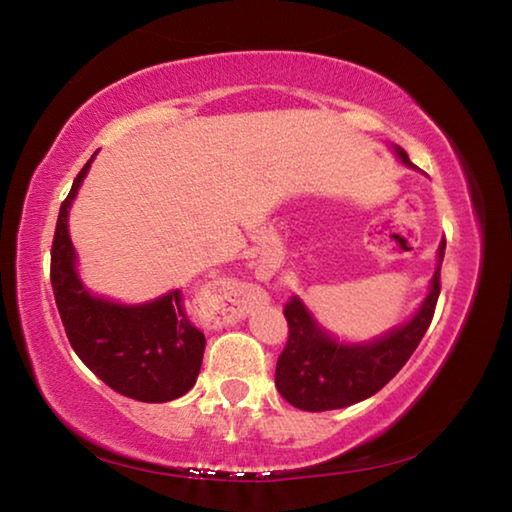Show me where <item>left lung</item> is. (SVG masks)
Segmentation results:
<instances>
[{
	"mask_svg": "<svg viewBox=\"0 0 512 512\" xmlns=\"http://www.w3.org/2000/svg\"><path fill=\"white\" fill-rule=\"evenodd\" d=\"M404 164L413 167L406 151L397 149ZM445 257V239L438 250V268L433 273L429 296L409 323L393 329L384 339L366 345L336 343L316 325L300 298L284 305L289 339L275 368V386L291 406L302 411H332L357 404L381 391L418 348L436 311L440 296V266Z\"/></svg>",
	"mask_w": 512,
	"mask_h": 512,
	"instance_id": "8db88e82",
	"label": "left lung"
}]
</instances>
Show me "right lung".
Listing matches in <instances>:
<instances>
[{"label": "right lung", "mask_w": 512, "mask_h": 512, "mask_svg": "<svg viewBox=\"0 0 512 512\" xmlns=\"http://www.w3.org/2000/svg\"><path fill=\"white\" fill-rule=\"evenodd\" d=\"M92 160L94 155L74 178L56 221L49 275L58 314L69 345L103 384L137 402H171L196 384L205 334L189 320L180 289L137 307L115 305L83 289L74 271L67 210Z\"/></svg>", "instance_id": "add662e5"}]
</instances>
